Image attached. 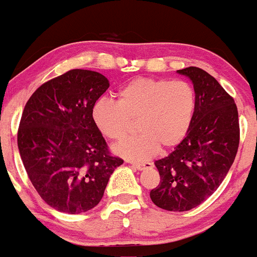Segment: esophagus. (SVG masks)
Wrapping results in <instances>:
<instances>
[{
	"instance_id": "34e87169",
	"label": "esophagus",
	"mask_w": 257,
	"mask_h": 257,
	"mask_svg": "<svg viewBox=\"0 0 257 257\" xmlns=\"http://www.w3.org/2000/svg\"><path fill=\"white\" fill-rule=\"evenodd\" d=\"M132 165H134V167H136L137 170H141V171L146 169H152L153 167L152 163H134Z\"/></svg>"
}]
</instances>
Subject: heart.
<instances>
[{
	"label": "heart",
	"mask_w": 257,
	"mask_h": 257,
	"mask_svg": "<svg viewBox=\"0 0 257 257\" xmlns=\"http://www.w3.org/2000/svg\"><path fill=\"white\" fill-rule=\"evenodd\" d=\"M197 98L189 83L167 79L137 77L117 93V102L100 98L92 108V120L103 136L117 141L127 135L131 121L141 132L114 147L115 154L146 161L164 148L177 147L188 135Z\"/></svg>",
	"instance_id": "1"
}]
</instances>
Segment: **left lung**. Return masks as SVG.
<instances>
[{
    "mask_svg": "<svg viewBox=\"0 0 257 257\" xmlns=\"http://www.w3.org/2000/svg\"><path fill=\"white\" fill-rule=\"evenodd\" d=\"M177 73L192 81L197 108L186 138L154 163L160 183L151 199L167 211H188L214 194L228 174L238 151L239 121L234 99L215 77L197 66Z\"/></svg>",
    "mask_w": 257,
    "mask_h": 257,
    "instance_id": "1",
    "label": "left lung"
}]
</instances>
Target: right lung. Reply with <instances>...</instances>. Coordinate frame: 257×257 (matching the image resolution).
Here are the masks:
<instances>
[{"mask_svg":"<svg viewBox=\"0 0 257 257\" xmlns=\"http://www.w3.org/2000/svg\"><path fill=\"white\" fill-rule=\"evenodd\" d=\"M108 87L102 74L74 69L40 86L23 110L20 158L40 197L60 212L93 209L123 163L109 154L92 120V108Z\"/></svg>","mask_w":257,"mask_h":257,"instance_id":"obj_1","label":"right lung"}]
</instances>
